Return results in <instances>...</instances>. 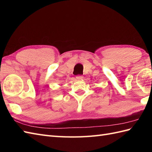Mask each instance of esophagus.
<instances>
[{
  "label": "esophagus",
  "mask_w": 152,
  "mask_h": 152,
  "mask_svg": "<svg viewBox=\"0 0 152 152\" xmlns=\"http://www.w3.org/2000/svg\"><path fill=\"white\" fill-rule=\"evenodd\" d=\"M76 78L77 79V80H82V78H83V76H82V75H78V76H76Z\"/></svg>",
  "instance_id": "34e87169"
}]
</instances>
